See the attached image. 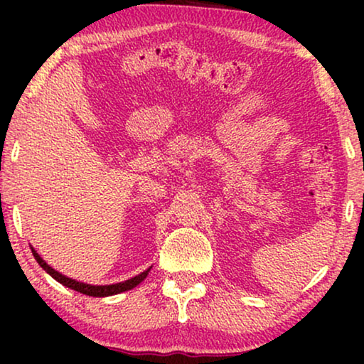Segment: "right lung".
Wrapping results in <instances>:
<instances>
[{"label": "right lung", "mask_w": 364, "mask_h": 364, "mask_svg": "<svg viewBox=\"0 0 364 364\" xmlns=\"http://www.w3.org/2000/svg\"><path fill=\"white\" fill-rule=\"evenodd\" d=\"M31 252H33L34 258H36V262L39 263V265H41V268H44V270H46L49 275L54 278V280H58L64 287L71 288V290H76L79 293H82V295H89V296H111V295H117V293L132 290V288L137 287L139 283H141L144 278L149 275V272H151V268H147L146 272L139 273V275L131 278V280H126V282H121V283H114V285H87V283L76 282V280H73V278L64 277L63 273L54 270L53 267H49L48 263L38 255L36 250H34L33 247H31Z\"/></svg>", "instance_id": "1"}]
</instances>
